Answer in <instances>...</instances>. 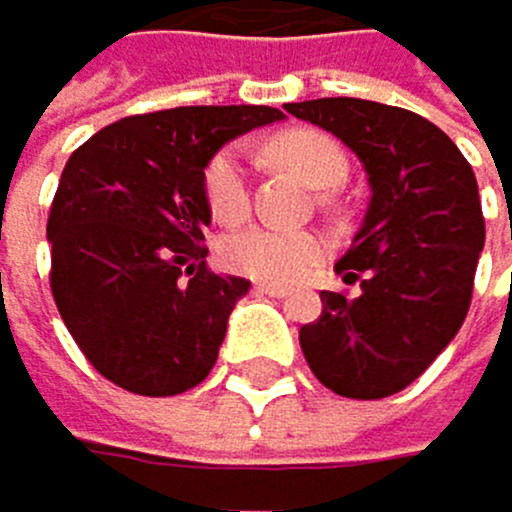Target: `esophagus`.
<instances>
[{
    "mask_svg": "<svg viewBox=\"0 0 512 512\" xmlns=\"http://www.w3.org/2000/svg\"><path fill=\"white\" fill-rule=\"evenodd\" d=\"M254 293H261V296H286V293H290V286H286V283H254Z\"/></svg>",
    "mask_w": 512,
    "mask_h": 512,
    "instance_id": "obj_1",
    "label": "esophagus"
}]
</instances>
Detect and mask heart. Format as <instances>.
I'll return each instance as SVG.
<instances>
[{
    "label": "heart",
    "instance_id": "obj_1",
    "mask_svg": "<svg viewBox=\"0 0 512 512\" xmlns=\"http://www.w3.org/2000/svg\"><path fill=\"white\" fill-rule=\"evenodd\" d=\"M274 162L296 171L312 187H334L347 175V155L331 136L315 130H293L267 146ZM203 197L213 219L238 222L248 213V165L242 149H219L203 171ZM219 258L229 270L264 283H293L325 258V242L306 229L245 226L222 238Z\"/></svg>",
    "mask_w": 512,
    "mask_h": 512
}]
</instances>
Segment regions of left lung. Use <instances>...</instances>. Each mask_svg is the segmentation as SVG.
Segmentation results:
<instances>
[{
	"label": "left lung",
	"mask_w": 512,
	"mask_h": 512,
	"mask_svg": "<svg viewBox=\"0 0 512 512\" xmlns=\"http://www.w3.org/2000/svg\"><path fill=\"white\" fill-rule=\"evenodd\" d=\"M334 133L363 162L369 203L353 245L334 264L360 296L321 293V315L299 328L306 363L344 398L395 395L459 334L484 248L472 165L414 111L363 98L286 104Z\"/></svg>",
	"instance_id": "8db88e82"
}]
</instances>
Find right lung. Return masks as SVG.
<instances>
[{
    "label": "right lung",
    "instance_id": "obj_1",
    "mask_svg": "<svg viewBox=\"0 0 512 512\" xmlns=\"http://www.w3.org/2000/svg\"><path fill=\"white\" fill-rule=\"evenodd\" d=\"M267 104H210L123 117L69 155L50 206V290L104 379L162 398L200 385L248 280L206 270L203 171Z\"/></svg>",
    "mask_w": 512,
    "mask_h": 512
}]
</instances>
